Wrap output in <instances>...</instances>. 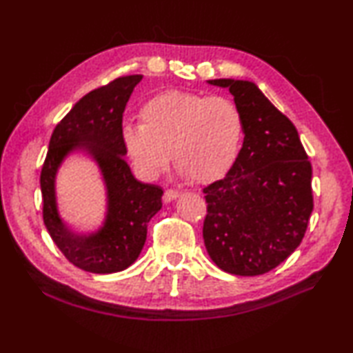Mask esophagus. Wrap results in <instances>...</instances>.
Here are the masks:
<instances>
[{
  "mask_svg": "<svg viewBox=\"0 0 353 353\" xmlns=\"http://www.w3.org/2000/svg\"><path fill=\"white\" fill-rule=\"evenodd\" d=\"M179 194H180V192H179L177 189H167V190L164 192L163 201H164V203H170V202L174 201L176 197H179Z\"/></svg>",
  "mask_w": 353,
  "mask_h": 353,
  "instance_id": "34e87169",
  "label": "esophagus"
}]
</instances>
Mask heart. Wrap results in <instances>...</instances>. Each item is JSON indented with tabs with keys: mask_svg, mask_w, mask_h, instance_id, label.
<instances>
[{
	"mask_svg": "<svg viewBox=\"0 0 353 353\" xmlns=\"http://www.w3.org/2000/svg\"><path fill=\"white\" fill-rule=\"evenodd\" d=\"M140 118L141 125H127L122 135L147 177L165 172L173 151L180 170L201 185L222 179L238 159L243 118L231 99L167 90L143 106Z\"/></svg>",
	"mask_w": 353,
	"mask_h": 353,
	"instance_id": "heart-1",
	"label": "heart"
}]
</instances>
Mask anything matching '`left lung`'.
I'll use <instances>...</instances> for the list:
<instances>
[{
    "label": "left lung",
    "instance_id": "8db88e82",
    "mask_svg": "<svg viewBox=\"0 0 353 353\" xmlns=\"http://www.w3.org/2000/svg\"><path fill=\"white\" fill-rule=\"evenodd\" d=\"M229 88L243 118V144L231 170L203 189V239L212 261L235 275H261L296 251L313 210L312 164L299 132L250 81Z\"/></svg>",
    "mask_w": 353,
    "mask_h": 353
}]
</instances>
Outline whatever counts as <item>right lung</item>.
Instances as JSON below:
<instances>
[{"label":"right lung","mask_w":353,"mask_h":353,"mask_svg":"<svg viewBox=\"0 0 353 353\" xmlns=\"http://www.w3.org/2000/svg\"><path fill=\"white\" fill-rule=\"evenodd\" d=\"M143 74H128L90 90L56 125L41 167L43 221L69 261L81 270L111 274L128 268L147 239V225L161 209L163 189L137 180L124 156L122 114ZM74 149H85L99 163L109 190V214L97 234L76 236L58 218L54 176Z\"/></svg>","instance_id":"add662e5"}]
</instances>
